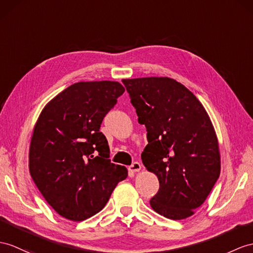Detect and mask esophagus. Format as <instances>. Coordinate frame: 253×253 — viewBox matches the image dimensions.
<instances>
[{
  "mask_svg": "<svg viewBox=\"0 0 253 253\" xmlns=\"http://www.w3.org/2000/svg\"><path fill=\"white\" fill-rule=\"evenodd\" d=\"M131 171H134V173H136V171H139L141 169V164L139 162H134L132 163V165L128 168Z\"/></svg>",
  "mask_w": 253,
  "mask_h": 253,
  "instance_id": "34e87169",
  "label": "esophagus"
}]
</instances>
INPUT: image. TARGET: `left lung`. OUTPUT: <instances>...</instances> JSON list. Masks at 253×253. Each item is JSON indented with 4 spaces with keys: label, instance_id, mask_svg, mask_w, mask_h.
Segmentation results:
<instances>
[{
    "label": "left lung",
    "instance_id": "1",
    "mask_svg": "<svg viewBox=\"0 0 253 253\" xmlns=\"http://www.w3.org/2000/svg\"><path fill=\"white\" fill-rule=\"evenodd\" d=\"M122 83L138 123L147 128L141 160L160 183L150 205L165 218L186 219L205 202L220 175L212 123L196 96L175 79L144 77Z\"/></svg>",
    "mask_w": 253,
    "mask_h": 253
}]
</instances>
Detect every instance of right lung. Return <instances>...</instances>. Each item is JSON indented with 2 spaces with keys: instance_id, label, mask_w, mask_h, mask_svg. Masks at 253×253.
Here are the masks:
<instances>
[{
  "instance_id": "add662e5",
  "label": "right lung",
  "mask_w": 253,
  "mask_h": 253,
  "mask_svg": "<svg viewBox=\"0 0 253 253\" xmlns=\"http://www.w3.org/2000/svg\"><path fill=\"white\" fill-rule=\"evenodd\" d=\"M125 88L118 82H82L49 102L36 122L29 169L42 195L62 217L83 221L106 205L125 166L109 160L100 127Z\"/></svg>"
}]
</instances>
